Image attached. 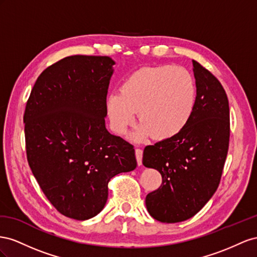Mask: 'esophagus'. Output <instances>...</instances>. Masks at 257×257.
<instances>
[{
  "instance_id": "1",
  "label": "esophagus",
  "mask_w": 257,
  "mask_h": 257,
  "mask_svg": "<svg viewBox=\"0 0 257 257\" xmlns=\"http://www.w3.org/2000/svg\"><path fill=\"white\" fill-rule=\"evenodd\" d=\"M142 156H143L142 149L137 148L136 149V158H137V161H138V165L139 166L142 165Z\"/></svg>"
}]
</instances>
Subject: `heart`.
I'll list each match as a JSON object with an SVG mask.
<instances>
[{"label":"heart","instance_id":"b5f03b06","mask_svg":"<svg viewBox=\"0 0 257 257\" xmlns=\"http://www.w3.org/2000/svg\"><path fill=\"white\" fill-rule=\"evenodd\" d=\"M196 101V82L185 68L158 65L133 73L120 86L119 93L108 94L106 111L117 135L127 134L138 112L142 123L136 138L153 135L166 140L187 126Z\"/></svg>","mask_w":257,"mask_h":257}]
</instances>
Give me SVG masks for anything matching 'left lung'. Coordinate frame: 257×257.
Here are the masks:
<instances>
[{"label": "left lung", "instance_id": "obj_1", "mask_svg": "<svg viewBox=\"0 0 257 257\" xmlns=\"http://www.w3.org/2000/svg\"><path fill=\"white\" fill-rule=\"evenodd\" d=\"M193 67L197 101L192 118L180 134L143 152V165L163 178L145 198L149 213L161 223L186 221L203 208L218 187L228 152L227 94L208 69L196 60Z\"/></svg>", "mask_w": 257, "mask_h": 257}]
</instances>
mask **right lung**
Returning <instances> with one entry per match:
<instances>
[{
    "label": "right lung",
    "mask_w": 257,
    "mask_h": 257,
    "mask_svg": "<svg viewBox=\"0 0 257 257\" xmlns=\"http://www.w3.org/2000/svg\"><path fill=\"white\" fill-rule=\"evenodd\" d=\"M114 63L107 56L63 58L41 73L25 109L34 178L56 210L77 221L96 216L109 180L137 167L134 145L105 128Z\"/></svg>",
    "instance_id": "add662e5"
}]
</instances>
